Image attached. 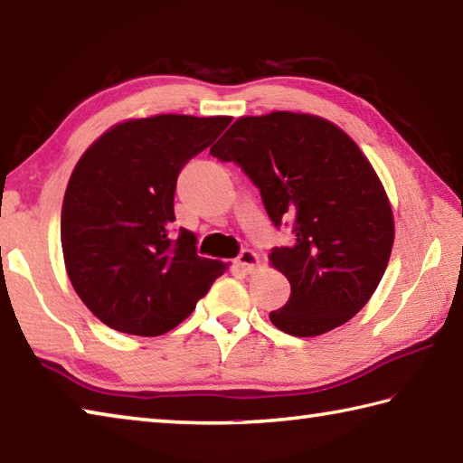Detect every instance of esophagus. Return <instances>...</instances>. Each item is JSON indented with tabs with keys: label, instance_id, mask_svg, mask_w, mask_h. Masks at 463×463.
<instances>
[{
	"label": "esophagus",
	"instance_id": "obj_1",
	"mask_svg": "<svg viewBox=\"0 0 463 463\" xmlns=\"http://www.w3.org/2000/svg\"><path fill=\"white\" fill-rule=\"evenodd\" d=\"M234 262H237V267L242 269V270H252L259 265V255L255 250L244 249V250H241V255L237 257V260H234Z\"/></svg>",
	"mask_w": 463,
	"mask_h": 463
}]
</instances>
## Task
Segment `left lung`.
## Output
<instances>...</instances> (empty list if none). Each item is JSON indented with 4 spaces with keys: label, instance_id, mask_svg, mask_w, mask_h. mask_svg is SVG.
Listing matches in <instances>:
<instances>
[{
    "label": "left lung",
    "instance_id": "left-lung-1",
    "mask_svg": "<svg viewBox=\"0 0 463 463\" xmlns=\"http://www.w3.org/2000/svg\"><path fill=\"white\" fill-rule=\"evenodd\" d=\"M234 162L260 190L269 219L291 222V247L270 262L291 297L270 323L295 337H315L364 309L393 247V213L373 166L349 136L311 114L239 118L211 148Z\"/></svg>",
    "mask_w": 463,
    "mask_h": 463
}]
</instances>
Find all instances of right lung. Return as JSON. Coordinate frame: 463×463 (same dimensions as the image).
Listing matches in <instances>:
<instances>
[{"mask_svg":"<svg viewBox=\"0 0 463 463\" xmlns=\"http://www.w3.org/2000/svg\"><path fill=\"white\" fill-rule=\"evenodd\" d=\"M229 116L160 114L116 124L80 158L61 204V250L71 287L110 329L168 333L222 275L172 231L175 190L190 158L219 138Z\"/></svg>","mask_w":463,"mask_h":463,"instance_id":"1","label":"right lung"}]
</instances>
